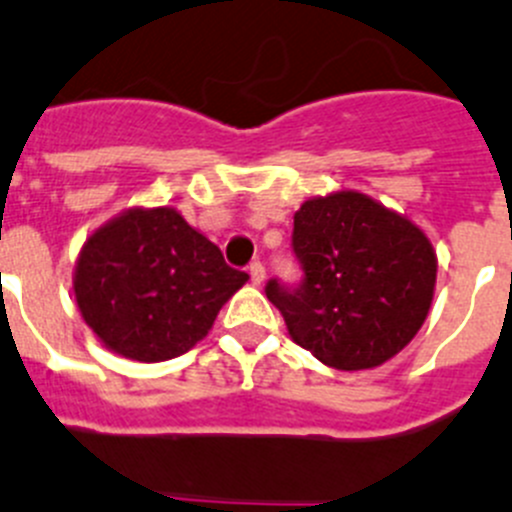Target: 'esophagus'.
<instances>
[{"label": "esophagus", "mask_w": 512, "mask_h": 512, "mask_svg": "<svg viewBox=\"0 0 512 512\" xmlns=\"http://www.w3.org/2000/svg\"><path fill=\"white\" fill-rule=\"evenodd\" d=\"M247 272H250L252 285H260L262 280H265V267H262V262L255 260L250 267H247Z\"/></svg>", "instance_id": "obj_1"}]
</instances>
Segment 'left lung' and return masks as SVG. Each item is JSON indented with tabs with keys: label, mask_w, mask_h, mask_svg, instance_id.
I'll use <instances>...</instances> for the list:
<instances>
[{
	"label": "left lung",
	"mask_w": 512,
	"mask_h": 512,
	"mask_svg": "<svg viewBox=\"0 0 512 512\" xmlns=\"http://www.w3.org/2000/svg\"><path fill=\"white\" fill-rule=\"evenodd\" d=\"M298 285L267 280L298 346L341 371L374 369L407 346L429 313L437 257L422 229L358 191L295 212Z\"/></svg>",
	"instance_id": "1"
}]
</instances>
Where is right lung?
<instances>
[{"instance_id": "right-lung-1", "label": "right lung", "mask_w": 512, "mask_h": 512, "mask_svg": "<svg viewBox=\"0 0 512 512\" xmlns=\"http://www.w3.org/2000/svg\"><path fill=\"white\" fill-rule=\"evenodd\" d=\"M171 207L131 209L90 237L75 265V300L95 336L133 361H166L212 328L247 283Z\"/></svg>"}]
</instances>
